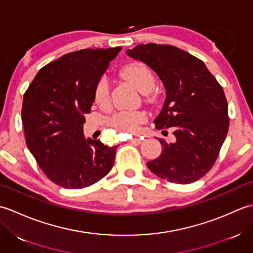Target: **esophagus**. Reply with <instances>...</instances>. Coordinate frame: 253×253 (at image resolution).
<instances>
[{
	"label": "esophagus",
	"instance_id": "34e87169",
	"mask_svg": "<svg viewBox=\"0 0 253 253\" xmlns=\"http://www.w3.org/2000/svg\"><path fill=\"white\" fill-rule=\"evenodd\" d=\"M143 141V137H138V138H132L130 142L133 144H140Z\"/></svg>",
	"mask_w": 253,
	"mask_h": 253
}]
</instances>
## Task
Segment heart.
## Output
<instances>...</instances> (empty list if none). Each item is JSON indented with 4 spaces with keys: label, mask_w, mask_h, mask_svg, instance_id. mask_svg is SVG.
<instances>
[{
    "label": "heart",
    "mask_w": 253,
    "mask_h": 253,
    "mask_svg": "<svg viewBox=\"0 0 253 253\" xmlns=\"http://www.w3.org/2000/svg\"><path fill=\"white\" fill-rule=\"evenodd\" d=\"M124 75L143 93L151 92L155 85L154 74L142 63H133L128 65L124 68ZM93 98L95 103L100 106H105L109 103V84L105 78H101L95 84ZM146 118V113L140 111H122L111 118L110 125L120 131L135 133Z\"/></svg>",
    "instance_id": "obj_1"
}]
</instances>
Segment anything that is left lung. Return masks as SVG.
<instances>
[{"mask_svg":"<svg viewBox=\"0 0 253 253\" xmlns=\"http://www.w3.org/2000/svg\"><path fill=\"white\" fill-rule=\"evenodd\" d=\"M158 74L165 87L162 111L155 128L174 142L162 144V153L147 163L153 174L176 184H190L212 169L228 132L226 96L222 85L196 56L173 45L139 44L126 51Z\"/></svg>","mask_w":253,"mask_h":253,"instance_id":"obj_1","label":"left lung"}]
</instances>
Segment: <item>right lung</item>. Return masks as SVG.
<instances>
[{"label": "right lung", "instance_id": "right-lung-1", "mask_svg": "<svg viewBox=\"0 0 253 253\" xmlns=\"http://www.w3.org/2000/svg\"><path fill=\"white\" fill-rule=\"evenodd\" d=\"M122 46L68 53L42 67L24 94L26 144L47 178L66 189L95 184L112 169L117 146L84 136L95 84Z\"/></svg>", "mask_w": 253, "mask_h": 253}]
</instances>
